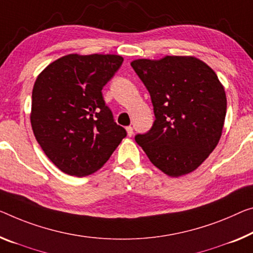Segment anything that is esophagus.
<instances>
[{"instance_id":"34e87169","label":"esophagus","mask_w":253,"mask_h":253,"mask_svg":"<svg viewBox=\"0 0 253 253\" xmlns=\"http://www.w3.org/2000/svg\"><path fill=\"white\" fill-rule=\"evenodd\" d=\"M126 132H127V135L131 137L132 134H133V127L132 126H126Z\"/></svg>"}]
</instances>
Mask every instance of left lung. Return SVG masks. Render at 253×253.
<instances>
[{
	"instance_id": "left-lung-1",
	"label": "left lung",
	"mask_w": 253,
	"mask_h": 253,
	"mask_svg": "<svg viewBox=\"0 0 253 253\" xmlns=\"http://www.w3.org/2000/svg\"><path fill=\"white\" fill-rule=\"evenodd\" d=\"M131 67L149 91L155 122L135 135L153 164L169 176L198 169L218 143L226 95L213 70L193 56L139 59Z\"/></svg>"
}]
</instances>
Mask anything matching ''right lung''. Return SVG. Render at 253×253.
Wrapping results in <instances>:
<instances>
[{
    "label": "right lung",
    "mask_w": 253,
    "mask_h": 253,
    "mask_svg": "<svg viewBox=\"0 0 253 253\" xmlns=\"http://www.w3.org/2000/svg\"><path fill=\"white\" fill-rule=\"evenodd\" d=\"M122 63L123 57L113 54H69L47 65L35 81L34 134L65 174L81 177L96 172L126 137L102 94Z\"/></svg>",
    "instance_id": "right-lung-1"
}]
</instances>
